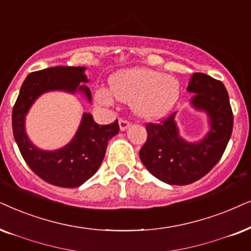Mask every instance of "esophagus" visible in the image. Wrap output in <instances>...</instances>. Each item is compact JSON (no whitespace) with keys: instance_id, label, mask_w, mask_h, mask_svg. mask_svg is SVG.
Segmentation results:
<instances>
[{"instance_id":"obj_1","label":"esophagus","mask_w":251,"mask_h":251,"mask_svg":"<svg viewBox=\"0 0 251 251\" xmlns=\"http://www.w3.org/2000/svg\"><path fill=\"white\" fill-rule=\"evenodd\" d=\"M129 125H131L129 120H127L126 118H119V127L122 131H125L126 128H128Z\"/></svg>"}]
</instances>
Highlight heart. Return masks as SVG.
I'll return each mask as SVG.
<instances>
[{
	"instance_id": "1",
	"label": "heart",
	"mask_w": 251,
	"mask_h": 251,
	"mask_svg": "<svg viewBox=\"0 0 251 251\" xmlns=\"http://www.w3.org/2000/svg\"><path fill=\"white\" fill-rule=\"evenodd\" d=\"M110 92L98 88L95 101L101 105H112L113 96L132 103L136 115L155 119L168 115L175 108L181 94V87L175 76L155 70L133 68L117 72L110 78Z\"/></svg>"
}]
</instances>
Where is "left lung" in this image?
Wrapping results in <instances>:
<instances>
[{"label": "left lung", "instance_id": "left-lung-1", "mask_svg": "<svg viewBox=\"0 0 251 251\" xmlns=\"http://www.w3.org/2000/svg\"><path fill=\"white\" fill-rule=\"evenodd\" d=\"M187 91L195 93L192 104L210 118L205 138L198 143L180 138L175 112L157 124H146L147 141L139 152L147 170L169 185H189L203 178L222 158L232 135L233 112L222 81L194 73Z\"/></svg>", "mask_w": 251, "mask_h": 251}]
</instances>
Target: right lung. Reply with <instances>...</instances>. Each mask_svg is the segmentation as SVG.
I'll use <instances>...</instances> for the list:
<instances>
[{"mask_svg":"<svg viewBox=\"0 0 251 251\" xmlns=\"http://www.w3.org/2000/svg\"><path fill=\"white\" fill-rule=\"evenodd\" d=\"M83 72L82 66H55L29 73L12 109L13 136L26 164L46 182L63 188H75L95 175L109 140L118 134V120L99 125L91 113H83L79 129L69 145L55 151H45L33 146L26 135L25 116L33 102L49 91H81L91 101V91L80 83L88 81Z\"/></svg>","mask_w":251,"mask_h":251,"instance_id":"right-lung-1","label":"right lung"}]
</instances>
